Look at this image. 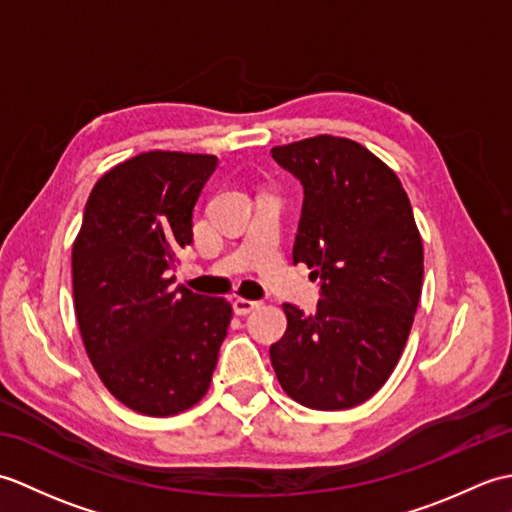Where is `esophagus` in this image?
Returning a JSON list of instances; mask_svg holds the SVG:
<instances>
[{
  "instance_id": "1",
  "label": "esophagus",
  "mask_w": 512,
  "mask_h": 512,
  "mask_svg": "<svg viewBox=\"0 0 512 512\" xmlns=\"http://www.w3.org/2000/svg\"><path fill=\"white\" fill-rule=\"evenodd\" d=\"M255 308H259V301H250V299H242V297H237L233 301V312L239 314V317H244V314L253 312Z\"/></svg>"
}]
</instances>
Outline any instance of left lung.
<instances>
[{"label": "left lung", "instance_id": "obj_1", "mask_svg": "<svg viewBox=\"0 0 512 512\" xmlns=\"http://www.w3.org/2000/svg\"><path fill=\"white\" fill-rule=\"evenodd\" d=\"M303 187L292 262L321 279L317 312L284 303L286 334L270 345L281 387L299 405L350 409L387 383L422 292V239L398 176L339 136L270 149Z\"/></svg>", "mask_w": 512, "mask_h": 512}]
</instances>
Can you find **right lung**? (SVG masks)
<instances>
[{
	"mask_svg": "<svg viewBox=\"0 0 512 512\" xmlns=\"http://www.w3.org/2000/svg\"><path fill=\"white\" fill-rule=\"evenodd\" d=\"M215 156L147 151L94 184L72 246L74 312L103 385L145 416H176L211 385L233 317L222 297L171 288Z\"/></svg>",
	"mask_w": 512,
	"mask_h": 512,
	"instance_id": "1",
	"label": "right lung"
}]
</instances>
